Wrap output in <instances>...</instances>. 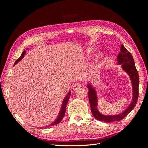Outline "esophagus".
I'll use <instances>...</instances> for the list:
<instances>
[{"instance_id": "34e87169", "label": "esophagus", "mask_w": 148, "mask_h": 148, "mask_svg": "<svg viewBox=\"0 0 148 148\" xmlns=\"http://www.w3.org/2000/svg\"><path fill=\"white\" fill-rule=\"evenodd\" d=\"M81 86V84L80 83H75L74 84L73 86H72V88H73L74 90H76L77 89H79V88Z\"/></svg>"}]
</instances>
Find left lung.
I'll list each match as a JSON object with an SVG mask.
<instances>
[{
	"instance_id": "8db88e82",
	"label": "left lung",
	"mask_w": 148,
	"mask_h": 148,
	"mask_svg": "<svg viewBox=\"0 0 148 148\" xmlns=\"http://www.w3.org/2000/svg\"><path fill=\"white\" fill-rule=\"evenodd\" d=\"M118 64H121L123 69L125 72L129 75L132 83L133 86V99L130 106L125 110L124 112L119 114L113 116H105L99 112L97 109V99L96 92L92 88L90 84H88L87 87L88 88V98L91 108V111L93 116L97 120L104 121L106 123H111L120 121L127 116L130 111L132 110L137 102L138 97H139V74L136 69L133 56L131 53L125 48L123 45H121L120 48V52L118 55Z\"/></svg>"
}]
</instances>
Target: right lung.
<instances>
[{
    "instance_id": "add662e5",
    "label": "right lung",
    "mask_w": 148,
    "mask_h": 148,
    "mask_svg": "<svg viewBox=\"0 0 148 148\" xmlns=\"http://www.w3.org/2000/svg\"><path fill=\"white\" fill-rule=\"evenodd\" d=\"M27 49H28V48H27ZM25 53H26V51H25V50H24V51H23V53H21V55L20 56V57L19 58L18 60H16V61L15 62L14 65L16 64L18 62H19L20 60H21L22 58H23L24 57V55H25ZM71 93V92H69L67 93V96H66V97H65V99H64V102H63V103H62V108H61V111H60V114H59V116H58L57 119H56L54 122L52 123H51V125H48V126H47V127H49L53 126V125H57L58 123H59L62 120V119H63V118H64V115H65V114L66 106H67V102H68V101H69V98H70Z\"/></svg>"
}]
</instances>
